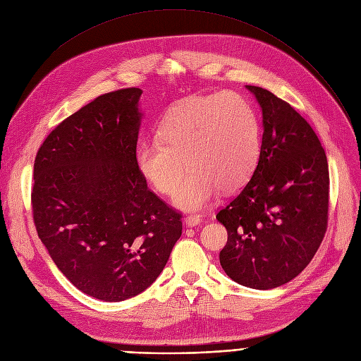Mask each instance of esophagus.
Returning a JSON list of instances; mask_svg holds the SVG:
<instances>
[{"mask_svg": "<svg viewBox=\"0 0 361 361\" xmlns=\"http://www.w3.org/2000/svg\"><path fill=\"white\" fill-rule=\"evenodd\" d=\"M201 223V217L200 216H188V217H185V225L188 226V228H195V226H198Z\"/></svg>", "mask_w": 361, "mask_h": 361, "instance_id": "1", "label": "esophagus"}]
</instances>
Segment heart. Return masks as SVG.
<instances>
[{
  "label": "heart",
  "instance_id": "1",
  "mask_svg": "<svg viewBox=\"0 0 361 361\" xmlns=\"http://www.w3.org/2000/svg\"><path fill=\"white\" fill-rule=\"evenodd\" d=\"M159 140L138 145L136 169L154 191L170 195L184 166L190 168L171 198L182 212L205 209L219 190L241 188L254 173L262 149L260 126L252 107L232 92L188 99L164 118Z\"/></svg>",
  "mask_w": 361,
  "mask_h": 361
}]
</instances>
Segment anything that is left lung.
Returning a JSON list of instances; mask_svg holds the SVG:
<instances>
[{
	"mask_svg": "<svg viewBox=\"0 0 361 361\" xmlns=\"http://www.w3.org/2000/svg\"><path fill=\"white\" fill-rule=\"evenodd\" d=\"M262 110L260 159L216 219L228 231L220 264L236 283L278 288L312 262L328 225L329 169L317 135L288 102L245 85Z\"/></svg>",
	"mask_w": 361,
	"mask_h": 361,
	"instance_id": "8db88e82",
	"label": "left lung"
}]
</instances>
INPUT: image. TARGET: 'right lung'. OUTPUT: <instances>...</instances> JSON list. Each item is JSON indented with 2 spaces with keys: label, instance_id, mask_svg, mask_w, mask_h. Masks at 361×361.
<instances>
[{
  "label": "right lung",
  "instance_id": "add662e5",
  "mask_svg": "<svg viewBox=\"0 0 361 361\" xmlns=\"http://www.w3.org/2000/svg\"><path fill=\"white\" fill-rule=\"evenodd\" d=\"M141 95H99L47 136L33 164V220L49 257L79 290L110 302L151 286L182 235V216L136 169Z\"/></svg>",
  "mask_w": 361,
  "mask_h": 361
}]
</instances>
